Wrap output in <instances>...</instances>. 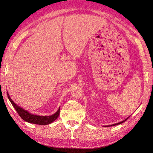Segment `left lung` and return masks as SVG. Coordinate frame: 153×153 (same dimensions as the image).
<instances>
[{
    "mask_svg": "<svg viewBox=\"0 0 153 153\" xmlns=\"http://www.w3.org/2000/svg\"><path fill=\"white\" fill-rule=\"evenodd\" d=\"M129 117H130V116H129V117H128V118H126L125 120H123V121H121V122H118V123H114V124H112V125H108V126H105V127L106 126V127H110V126H117V125H119V124H120V123H123V122H124L125 121H126L127 120H128Z\"/></svg>",
    "mask_w": 153,
    "mask_h": 153,
    "instance_id": "1",
    "label": "left lung"
}]
</instances>
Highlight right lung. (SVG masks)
Returning a JSON list of instances; mask_svg holds the SVG:
<instances>
[{
	"instance_id": "right-lung-1",
	"label": "right lung",
	"mask_w": 153,
	"mask_h": 153,
	"mask_svg": "<svg viewBox=\"0 0 153 153\" xmlns=\"http://www.w3.org/2000/svg\"><path fill=\"white\" fill-rule=\"evenodd\" d=\"M7 96L10 101L12 103V106H14L15 110L17 111L18 114L19 116L24 120V121L27 122L28 123H34V124H38V125H48L50 124L52 122H53L55 120H56L60 114V107L58 109L57 111L53 114V115L50 116H39V115H35L33 114H31V112H28L24 108H22V107L19 106L17 104H16L12 99L10 98L9 94L7 91Z\"/></svg>"
}]
</instances>
